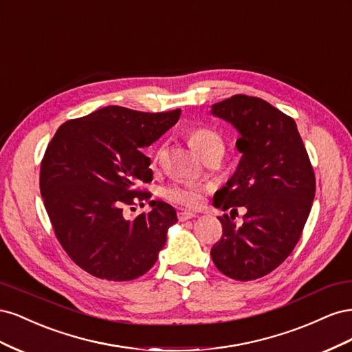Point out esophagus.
Instances as JSON below:
<instances>
[{
    "instance_id": "1",
    "label": "esophagus",
    "mask_w": 352,
    "mask_h": 352,
    "mask_svg": "<svg viewBox=\"0 0 352 352\" xmlns=\"http://www.w3.org/2000/svg\"><path fill=\"white\" fill-rule=\"evenodd\" d=\"M194 217H197V214H194V212H190V211H186V210L177 211V219H179L180 221H185V220L194 219Z\"/></svg>"
}]
</instances>
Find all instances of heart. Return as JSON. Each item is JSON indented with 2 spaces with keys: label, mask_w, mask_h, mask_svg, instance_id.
I'll return each mask as SVG.
<instances>
[{
  "label": "heart",
  "mask_w": 352,
  "mask_h": 352,
  "mask_svg": "<svg viewBox=\"0 0 352 352\" xmlns=\"http://www.w3.org/2000/svg\"><path fill=\"white\" fill-rule=\"evenodd\" d=\"M188 140L194 150L204 157L211 151H221L225 148L221 135L208 126H195L188 131ZM162 155V150L157 153V160ZM164 198L176 206H182L186 208H199L204 204L207 197V188L197 184L177 182L168 185L164 189Z\"/></svg>",
  "instance_id": "obj_1"
}]
</instances>
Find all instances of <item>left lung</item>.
Returning <instances> with one entry per match:
<instances>
[{
    "instance_id": "obj_1",
    "label": "left lung",
    "mask_w": 352,
    "mask_h": 352,
    "mask_svg": "<svg viewBox=\"0 0 352 352\" xmlns=\"http://www.w3.org/2000/svg\"><path fill=\"white\" fill-rule=\"evenodd\" d=\"M211 113L241 133L242 158L214 206L226 211L247 208L242 225L219 216L223 233L212 245L216 267L235 280L269 274L289 257L311 211L316 176L295 120L258 97L233 95Z\"/></svg>"
}]
</instances>
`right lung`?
<instances>
[{
  "mask_svg": "<svg viewBox=\"0 0 352 352\" xmlns=\"http://www.w3.org/2000/svg\"><path fill=\"white\" fill-rule=\"evenodd\" d=\"M180 117V110L144 113L109 105L63 123L41 162L39 188L63 250L98 279L123 282L145 274L177 221L166 202L129 220L124 208L151 198L153 180L142 150Z\"/></svg>",
  "mask_w": 352,
  "mask_h": 352,
  "instance_id": "right-lung-1",
  "label": "right lung"
}]
</instances>
